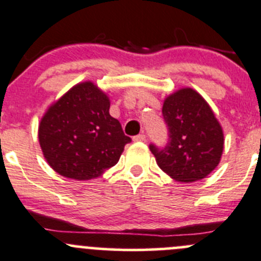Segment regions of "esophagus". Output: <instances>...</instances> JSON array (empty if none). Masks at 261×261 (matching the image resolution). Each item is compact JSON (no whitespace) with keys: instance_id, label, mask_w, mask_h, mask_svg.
<instances>
[{"instance_id":"34e87169","label":"esophagus","mask_w":261,"mask_h":261,"mask_svg":"<svg viewBox=\"0 0 261 261\" xmlns=\"http://www.w3.org/2000/svg\"><path fill=\"white\" fill-rule=\"evenodd\" d=\"M134 141H146V136L144 135V134H140V135H136V136H134Z\"/></svg>"}]
</instances>
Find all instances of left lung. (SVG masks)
<instances>
[{
  "label": "left lung",
  "instance_id": "1",
  "mask_svg": "<svg viewBox=\"0 0 261 261\" xmlns=\"http://www.w3.org/2000/svg\"><path fill=\"white\" fill-rule=\"evenodd\" d=\"M163 117L167 142L150 144L161 170L180 182H193L210 174L220 161L224 135L206 101L196 91L182 89L166 98Z\"/></svg>",
  "mask_w": 261,
  "mask_h": 261
}]
</instances>
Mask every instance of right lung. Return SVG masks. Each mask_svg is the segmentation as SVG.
I'll use <instances>...</instances> for the list:
<instances>
[{
	"instance_id": "obj_1",
	"label": "right lung",
	"mask_w": 261,
	"mask_h": 261,
	"mask_svg": "<svg viewBox=\"0 0 261 261\" xmlns=\"http://www.w3.org/2000/svg\"><path fill=\"white\" fill-rule=\"evenodd\" d=\"M109 110V97L92 82L73 86L48 109L38 127V140L55 171L70 179L90 180L116 165L131 139Z\"/></svg>"
}]
</instances>
